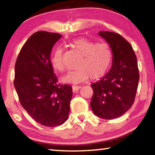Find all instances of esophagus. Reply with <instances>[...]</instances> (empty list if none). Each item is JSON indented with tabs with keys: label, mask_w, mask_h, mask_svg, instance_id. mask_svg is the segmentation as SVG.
Instances as JSON below:
<instances>
[{
	"label": "esophagus",
	"mask_w": 155,
	"mask_h": 155,
	"mask_svg": "<svg viewBox=\"0 0 155 155\" xmlns=\"http://www.w3.org/2000/svg\"><path fill=\"white\" fill-rule=\"evenodd\" d=\"M81 86H79V85H73L72 86V90H73V91H78L79 89H81Z\"/></svg>",
	"instance_id": "esophagus-1"
}]
</instances>
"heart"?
Masks as SVG:
<instances>
[{
    "mask_svg": "<svg viewBox=\"0 0 155 155\" xmlns=\"http://www.w3.org/2000/svg\"><path fill=\"white\" fill-rule=\"evenodd\" d=\"M70 45L82 55L77 65L78 69L69 71L63 76L61 82L79 83L87 79H97L103 77L111 66L113 54L107 44L95 43L87 38L74 39ZM61 48H57L51 56V64L54 70L62 72L64 69Z\"/></svg>",
    "mask_w": 155,
    "mask_h": 155,
    "instance_id": "b5f03b06",
    "label": "heart"
}]
</instances>
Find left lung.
<instances>
[{
  "label": "left lung",
  "instance_id": "8db88e82",
  "mask_svg": "<svg viewBox=\"0 0 155 155\" xmlns=\"http://www.w3.org/2000/svg\"><path fill=\"white\" fill-rule=\"evenodd\" d=\"M113 52L109 72L91 84L94 94L90 103L94 114L112 120L122 116L134 103L140 79L137 57L130 44L118 33L101 31Z\"/></svg>",
  "mask_w": 155,
  "mask_h": 155
}]
</instances>
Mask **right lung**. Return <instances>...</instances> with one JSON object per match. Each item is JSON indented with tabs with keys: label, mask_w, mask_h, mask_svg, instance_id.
I'll return each mask as SVG.
<instances>
[{
	"label": "right lung",
	"mask_w": 155,
	"mask_h": 155,
	"mask_svg": "<svg viewBox=\"0 0 155 155\" xmlns=\"http://www.w3.org/2000/svg\"><path fill=\"white\" fill-rule=\"evenodd\" d=\"M61 35L38 31L21 48L15 65L14 87L31 117L45 127L59 126L68 118L72 88L57 84L51 61L52 48Z\"/></svg>",
	"instance_id": "add662e5"
}]
</instances>
